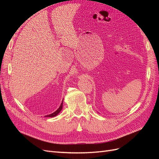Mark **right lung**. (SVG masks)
I'll return each instance as SVG.
<instances>
[{
	"label": "right lung",
	"instance_id": "1",
	"mask_svg": "<svg viewBox=\"0 0 159 159\" xmlns=\"http://www.w3.org/2000/svg\"><path fill=\"white\" fill-rule=\"evenodd\" d=\"M64 100V99H63ZM63 100H62V102H61V105H60V107L57 109L55 112H54V113H52V114H50V115H46L45 117H55V116H56V115L58 114L61 111V109H62V107H63Z\"/></svg>",
	"mask_w": 159,
	"mask_h": 159
}]
</instances>
